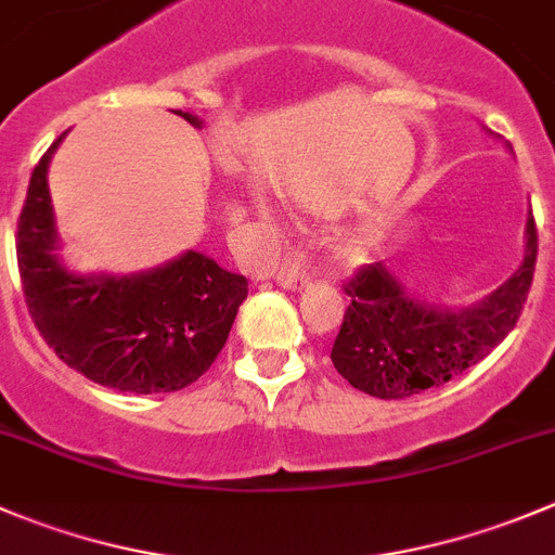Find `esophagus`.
Wrapping results in <instances>:
<instances>
[{
	"label": "esophagus",
	"mask_w": 555,
	"mask_h": 555,
	"mask_svg": "<svg viewBox=\"0 0 555 555\" xmlns=\"http://www.w3.org/2000/svg\"><path fill=\"white\" fill-rule=\"evenodd\" d=\"M274 281L281 283L283 288H288V292H302L310 283L308 261H305L302 253H292L288 258H283V263L274 272Z\"/></svg>",
	"instance_id": "obj_1"
}]
</instances>
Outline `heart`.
<instances>
[{"label": "heart", "mask_w": 555, "mask_h": 555, "mask_svg": "<svg viewBox=\"0 0 555 555\" xmlns=\"http://www.w3.org/2000/svg\"><path fill=\"white\" fill-rule=\"evenodd\" d=\"M258 209H261V215H263V218H267V220H272V212H269V207H267V204H258Z\"/></svg>", "instance_id": "b5f03b06"}]
</instances>
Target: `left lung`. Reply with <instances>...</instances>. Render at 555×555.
<instances>
[{"label":"left lung","mask_w":555,"mask_h":555,"mask_svg":"<svg viewBox=\"0 0 555 555\" xmlns=\"http://www.w3.org/2000/svg\"><path fill=\"white\" fill-rule=\"evenodd\" d=\"M534 261L537 229L529 212L518 269L472 305L452 308L420 297L400 283L392 267L373 263L346 286L351 305L332 346V365L353 389L382 400L441 387L485 360L518 324Z\"/></svg>","instance_id":"1"}]
</instances>
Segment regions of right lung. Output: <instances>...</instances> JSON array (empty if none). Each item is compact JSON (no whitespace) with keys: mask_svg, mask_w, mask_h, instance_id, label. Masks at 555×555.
<instances>
[{"mask_svg":"<svg viewBox=\"0 0 555 555\" xmlns=\"http://www.w3.org/2000/svg\"><path fill=\"white\" fill-rule=\"evenodd\" d=\"M184 122L204 128L190 111ZM31 171L18 220V269L35 326L65 365L119 392H177L204 376L229 340L247 281L198 250L144 272H76L62 258L49 166Z\"/></svg>","mask_w":555,"mask_h":555,"instance_id":"1","label":"right lung"}]
</instances>
